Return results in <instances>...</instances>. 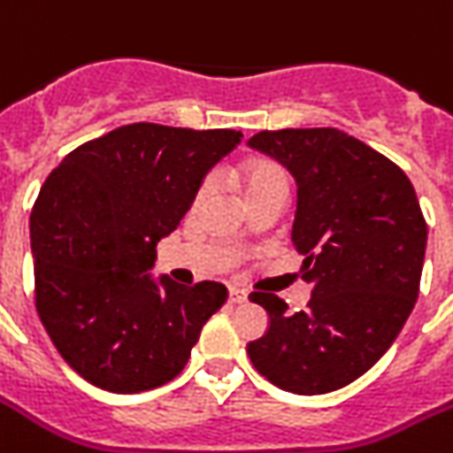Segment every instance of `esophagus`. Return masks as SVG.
<instances>
[{
	"instance_id": "esophagus-1",
	"label": "esophagus",
	"mask_w": 453,
	"mask_h": 453,
	"mask_svg": "<svg viewBox=\"0 0 453 453\" xmlns=\"http://www.w3.org/2000/svg\"><path fill=\"white\" fill-rule=\"evenodd\" d=\"M229 301L231 303H248V291L238 289V287H231V289H229Z\"/></svg>"
}]
</instances>
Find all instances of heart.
<instances>
[{
    "instance_id": "obj_1",
    "label": "heart",
    "mask_w": 453,
    "mask_h": 453,
    "mask_svg": "<svg viewBox=\"0 0 453 453\" xmlns=\"http://www.w3.org/2000/svg\"><path fill=\"white\" fill-rule=\"evenodd\" d=\"M241 180L242 189H245V196H254V194L266 192L271 187H289L285 168L280 166V164L271 162V159H252V162L245 164V166H242Z\"/></svg>"
}]
</instances>
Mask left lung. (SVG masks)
I'll use <instances>...</instances> for the list:
<instances>
[{"label":"left lung","instance_id":"8db88e82","mask_svg":"<svg viewBox=\"0 0 453 453\" xmlns=\"http://www.w3.org/2000/svg\"><path fill=\"white\" fill-rule=\"evenodd\" d=\"M248 145L296 180L291 242L312 285L301 312L275 294H250L271 317L266 335L248 345L250 361L291 394H328L372 368L412 312L424 212L401 166L334 127L259 132Z\"/></svg>","mask_w":453,"mask_h":453}]
</instances>
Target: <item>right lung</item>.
I'll list each match as a JSON object with an SVG mask.
<instances>
[{
	"label": "right lung",
	"instance_id": "right-lung-1",
	"mask_svg": "<svg viewBox=\"0 0 453 453\" xmlns=\"http://www.w3.org/2000/svg\"><path fill=\"white\" fill-rule=\"evenodd\" d=\"M234 129L118 127L52 168L29 215L36 312L78 375L113 394L171 382L226 301L219 282L152 280L205 173L241 143Z\"/></svg>",
	"mask_w": 453,
	"mask_h": 453
}]
</instances>
